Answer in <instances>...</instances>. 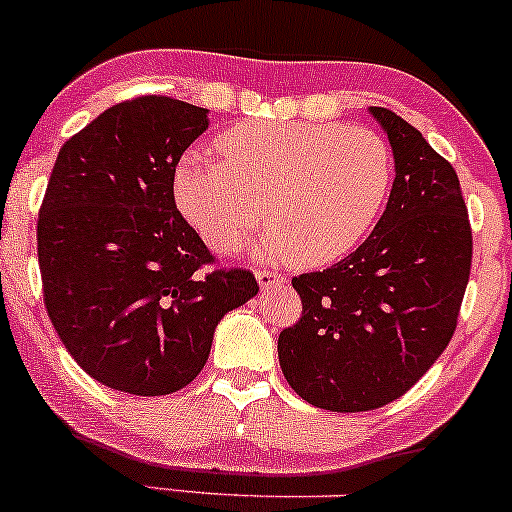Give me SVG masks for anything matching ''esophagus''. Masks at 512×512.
Here are the masks:
<instances>
[{
  "instance_id": "34e87169",
  "label": "esophagus",
  "mask_w": 512,
  "mask_h": 512,
  "mask_svg": "<svg viewBox=\"0 0 512 512\" xmlns=\"http://www.w3.org/2000/svg\"><path fill=\"white\" fill-rule=\"evenodd\" d=\"M257 281H260V286L264 291H269V289H276V286H284L286 276L281 272H276V269L262 267V269H257Z\"/></svg>"
}]
</instances>
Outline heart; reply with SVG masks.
Wrapping results in <instances>:
<instances>
[{
    "instance_id": "obj_1",
    "label": "heart",
    "mask_w": 512,
    "mask_h": 512,
    "mask_svg": "<svg viewBox=\"0 0 512 512\" xmlns=\"http://www.w3.org/2000/svg\"><path fill=\"white\" fill-rule=\"evenodd\" d=\"M219 154L190 151L175 170L180 211L219 252L243 248L267 209L264 252L332 262L368 236L392 185L390 146L366 127L243 122Z\"/></svg>"
}]
</instances>
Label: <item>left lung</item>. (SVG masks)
Masks as SVG:
<instances>
[{"mask_svg": "<svg viewBox=\"0 0 512 512\" xmlns=\"http://www.w3.org/2000/svg\"><path fill=\"white\" fill-rule=\"evenodd\" d=\"M370 113L395 154L385 214L344 260L293 276L303 310L279 334L286 383L330 411L378 409L419 383L455 334L472 269L455 168L392 110Z\"/></svg>", "mask_w": 512, "mask_h": 512, "instance_id": "1", "label": "left lung"}]
</instances>
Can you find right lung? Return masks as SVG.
Segmentation results:
<instances>
[{
	"label": "right lung",
	"mask_w": 512,
	"mask_h": 512,
	"mask_svg": "<svg viewBox=\"0 0 512 512\" xmlns=\"http://www.w3.org/2000/svg\"><path fill=\"white\" fill-rule=\"evenodd\" d=\"M207 127L197 105L132 98L69 137L50 173L38 216L45 308L74 361L117 392L192 383L221 317L260 291L250 269H216L175 207V168Z\"/></svg>",
	"instance_id": "obj_1"
}]
</instances>
